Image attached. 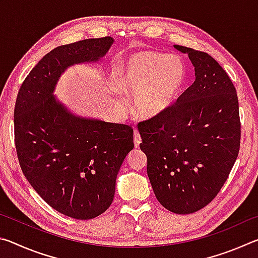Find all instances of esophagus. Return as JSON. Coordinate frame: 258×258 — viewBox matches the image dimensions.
Wrapping results in <instances>:
<instances>
[{
	"mask_svg": "<svg viewBox=\"0 0 258 258\" xmlns=\"http://www.w3.org/2000/svg\"><path fill=\"white\" fill-rule=\"evenodd\" d=\"M140 143H141V137H140V133L137 130L134 131V147L139 148Z\"/></svg>",
	"mask_w": 258,
	"mask_h": 258,
	"instance_id": "obj_1",
	"label": "esophagus"
}]
</instances>
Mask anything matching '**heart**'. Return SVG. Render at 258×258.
<instances>
[{"label": "heart", "instance_id": "1", "mask_svg": "<svg viewBox=\"0 0 258 258\" xmlns=\"http://www.w3.org/2000/svg\"><path fill=\"white\" fill-rule=\"evenodd\" d=\"M116 91L133 94L134 111L140 118L164 116L175 103L186 82V68L177 56L141 50L116 61L112 69Z\"/></svg>", "mask_w": 258, "mask_h": 258}]
</instances>
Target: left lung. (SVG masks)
I'll return each mask as SVG.
<instances>
[{"label": "left lung", "instance_id": "left-lung-1", "mask_svg": "<svg viewBox=\"0 0 258 258\" xmlns=\"http://www.w3.org/2000/svg\"><path fill=\"white\" fill-rule=\"evenodd\" d=\"M189 56L196 80L159 118L138 125L147 173L158 202L191 214L216 197L240 148L238 95L232 81L208 53L174 45Z\"/></svg>", "mask_w": 258, "mask_h": 258}]
</instances>
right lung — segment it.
<instances>
[{
    "mask_svg": "<svg viewBox=\"0 0 258 258\" xmlns=\"http://www.w3.org/2000/svg\"><path fill=\"white\" fill-rule=\"evenodd\" d=\"M112 44L107 36L55 47L25 78L15 106L24 175L52 208L76 220L97 217L111 205L117 174L134 148L133 128L75 115L54 91L69 67L98 62Z\"/></svg>",
    "mask_w": 258,
    "mask_h": 258,
    "instance_id": "obj_1",
    "label": "right lung"
}]
</instances>
